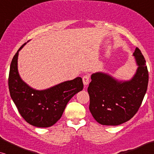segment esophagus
I'll use <instances>...</instances> for the list:
<instances>
[{
	"label": "esophagus",
	"instance_id": "34e87169",
	"mask_svg": "<svg viewBox=\"0 0 154 154\" xmlns=\"http://www.w3.org/2000/svg\"><path fill=\"white\" fill-rule=\"evenodd\" d=\"M83 82L84 85L85 86L88 85V83H89V82H90V75H84V76L83 77Z\"/></svg>",
	"mask_w": 154,
	"mask_h": 154
}]
</instances>
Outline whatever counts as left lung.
Masks as SVG:
<instances>
[{
	"mask_svg": "<svg viewBox=\"0 0 154 154\" xmlns=\"http://www.w3.org/2000/svg\"><path fill=\"white\" fill-rule=\"evenodd\" d=\"M133 56L137 65L129 81H119L108 73H92L88 88L89 109L92 116L104 125H119L135 115L146 94L149 73L146 61L139 48Z\"/></svg>",
	"mask_w": 154,
	"mask_h": 154,
	"instance_id": "obj_1",
	"label": "left lung"
}]
</instances>
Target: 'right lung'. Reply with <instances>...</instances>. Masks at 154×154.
<instances>
[{"mask_svg": "<svg viewBox=\"0 0 154 154\" xmlns=\"http://www.w3.org/2000/svg\"><path fill=\"white\" fill-rule=\"evenodd\" d=\"M14 54L10 64L8 86L10 97L19 113L27 123L38 128H48L62 117L69 101L83 89L81 77L62 82L48 89H33L21 79L17 68L19 52Z\"/></svg>", "mask_w": 154, "mask_h": 154, "instance_id": "add662e5", "label": "right lung"}]
</instances>
